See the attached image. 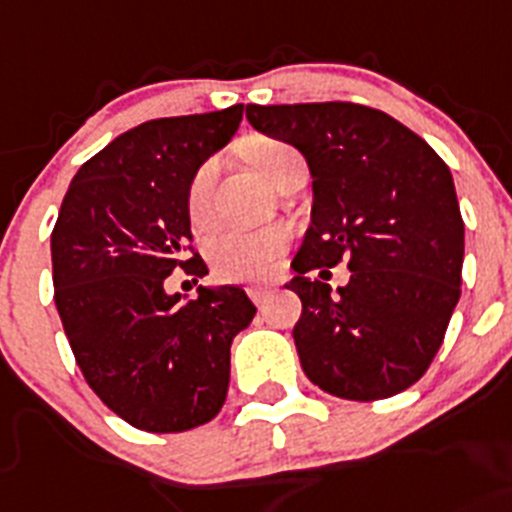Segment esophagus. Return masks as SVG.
Segmentation results:
<instances>
[{"instance_id": "1", "label": "esophagus", "mask_w": 512, "mask_h": 512, "mask_svg": "<svg viewBox=\"0 0 512 512\" xmlns=\"http://www.w3.org/2000/svg\"><path fill=\"white\" fill-rule=\"evenodd\" d=\"M247 293H250V298L255 300V305H265L267 298L272 295V288H270V285H252Z\"/></svg>"}]
</instances>
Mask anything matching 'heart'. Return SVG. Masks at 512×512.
I'll list each match as a JSON object with an SVG mask.
<instances>
[{
    "label": "heart",
    "mask_w": 512,
    "mask_h": 512,
    "mask_svg": "<svg viewBox=\"0 0 512 512\" xmlns=\"http://www.w3.org/2000/svg\"><path fill=\"white\" fill-rule=\"evenodd\" d=\"M290 146L278 141H267L252 151L257 169L272 179L280 161L288 154ZM217 164L204 161L191 176L186 191V212L194 224H207L212 217V191ZM288 245V227L283 224H262V227H219L209 234L204 252L212 265L214 275L232 283H260L272 272L280 252Z\"/></svg>",
    "instance_id": "obj_1"
}]
</instances>
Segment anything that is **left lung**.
Returning a JSON list of instances; mask_svg holds the SVG:
<instances>
[{
  "instance_id": "obj_1",
  "label": "left lung",
  "mask_w": 512,
  "mask_h": 512,
  "mask_svg": "<svg viewBox=\"0 0 512 512\" xmlns=\"http://www.w3.org/2000/svg\"><path fill=\"white\" fill-rule=\"evenodd\" d=\"M247 121L293 143L313 176L310 227L288 285L303 303L293 338L305 376L351 401L417 384L462 293L465 222L447 164L369 105H247ZM341 261L352 278L331 294L322 281Z\"/></svg>"
}]
</instances>
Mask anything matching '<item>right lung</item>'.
Masks as SVG:
<instances>
[{
  "mask_svg": "<svg viewBox=\"0 0 512 512\" xmlns=\"http://www.w3.org/2000/svg\"><path fill=\"white\" fill-rule=\"evenodd\" d=\"M245 105L146 121L78 169L52 229V285L75 364L131 427L174 434L222 409L229 346L255 305L237 285L181 303L174 270L207 275L194 252L186 191L234 136Z\"/></svg>",
  "mask_w": 512,
  "mask_h": 512,
  "instance_id": "1",
  "label": "right lung"
}]
</instances>
